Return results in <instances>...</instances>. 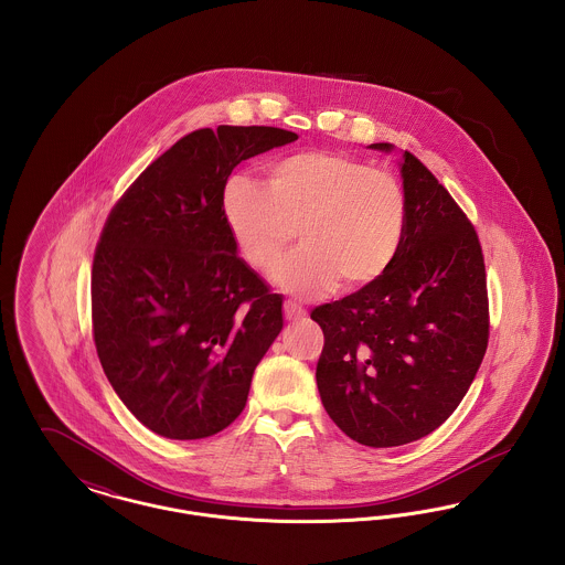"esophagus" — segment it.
<instances>
[{"instance_id":"34e87169","label":"esophagus","mask_w":565,"mask_h":565,"mask_svg":"<svg viewBox=\"0 0 565 565\" xmlns=\"http://www.w3.org/2000/svg\"><path fill=\"white\" fill-rule=\"evenodd\" d=\"M284 316H286V320H290V322H298V320H305V318H307V311H305L302 307L295 305L292 300H286V302H284Z\"/></svg>"}]
</instances>
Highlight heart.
<instances>
[{
    "instance_id": "heart-1",
    "label": "heart",
    "mask_w": 565,
    "mask_h": 565,
    "mask_svg": "<svg viewBox=\"0 0 565 565\" xmlns=\"http://www.w3.org/2000/svg\"><path fill=\"white\" fill-rule=\"evenodd\" d=\"M222 215L243 260L270 273L296 239L305 247L275 279L296 296H318L339 281L345 290L371 286L392 267L404 235L401 182L337 152H298L273 162L267 186L231 175Z\"/></svg>"
}]
</instances>
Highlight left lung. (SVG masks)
<instances>
[{
    "instance_id": "obj_1",
    "label": "left lung",
    "mask_w": 565,
    "mask_h": 565,
    "mask_svg": "<svg viewBox=\"0 0 565 565\" xmlns=\"http://www.w3.org/2000/svg\"><path fill=\"white\" fill-rule=\"evenodd\" d=\"M369 148L392 152V143ZM401 249L371 286L320 305L316 379L323 408L366 447H401L436 430L483 362L489 305L475 226L430 169L403 152Z\"/></svg>"
}]
</instances>
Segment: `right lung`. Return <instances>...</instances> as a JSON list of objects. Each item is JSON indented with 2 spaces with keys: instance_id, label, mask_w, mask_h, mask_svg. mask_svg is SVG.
<instances>
[{
  "instance_id": "obj_1",
  "label": "right lung",
  "mask_w": 565,
  "mask_h": 565,
  "mask_svg": "<svg viewBox=\"0 0 565 565\" xmlns=\"http://www.w3.org/2000/svg\"><path fill=\"white\" fill-rule=\"evenodd\" d=\"M296 139L275 127L192 131L106 220L90 277L95 348L118 398L159 436L231 426L284 328L281 295L239 256L220 199L239 162Z\"/></svg>"
}]
</instances>
